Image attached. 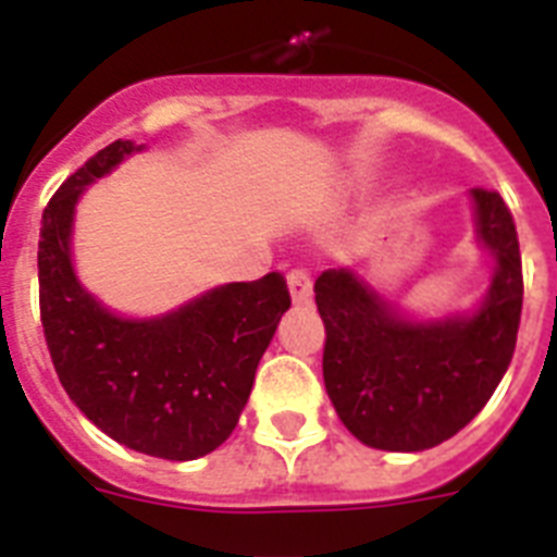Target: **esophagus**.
Masks as SVG:
<instances>
[{
    "instance_id": "34e87169",
    "label": "esophagus",
    "mask_w": 557,
    "mask_h": 557,
    "mask_svg": "<svg viewBox=\"0 0 557 557\" xmlns=\"http://www.w3.org/2000/svg\"><path fill=\"white\" fill-rule=\"evenodd\" d=\"M286 283H288V295H292V300H295L297 306L312 300V277H309V271L304 269L288 271Z\"/></svg>"
}]
</instances>
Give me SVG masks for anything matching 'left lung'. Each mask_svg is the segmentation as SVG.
Masks as SVG:
<instances>
[{"instance_id":"left-lung-1","label":"left lung","mask_w":557,"mask_h":557,"mask_svg":"<svg viewBox=\"0 0 557 557\" xmlns=\"http://www.w3.org/2000/svg\"><path fill=\"white\" fill-rule=\"evenodd\" d=\"M476 245L492 257V283L468 312L416 318L375 292L356 269L314 280L326 326L323 384L358 442L413 454L450 440L506 375L523 309L515 219L494 190H471Z\"/></svg>"}]
</instances>
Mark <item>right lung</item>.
I'll list each match as a JSON object with an SVG mask.
<instances>
[{"label":"right lung","instance_id":"right-lung-1","mask_svg":"<svg viewBox=\"0 0 557 557\" xmlns=\"http://www.w3.org/2000/svg\"><path fill=\"white\" fill-rule=\"evenodd\" d=\"M141 150L135 141L103 147L42 210L39 314L60 384L81 413L126 448L187 462L231 436L292 297L271 271L152 318L100 304L74 271V210L86 187Z\"/></svg>","mask_w":557,"mask_h":557}]
</instances>
